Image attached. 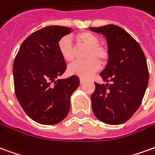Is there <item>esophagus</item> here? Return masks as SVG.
Listing matches in <instances>:
<instances>
[{
  "instance_id": "esophagus-1",
  "label": "esophagus",
  "mask_w": 155,
  "mask_h": 155,
  "mask_svg": "<svg viewBox=\"0 0 155 155\" xmlns=\"http://www.w3.org/2000/svg\"><path fill=\"white\" fill-rule=\"evenodd\" d=\"M80 82H81V84H82V83H84V79H83V78H80Z\"/></svg>"
}]
</instances>
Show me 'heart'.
<instances>
[{"label": "heart", "instance_id": "obj_1", "mask_svg": "<svg viewBox=\"0 0 155 155\" xmlns=\"http://www.w3.org/2000/svg\"><path fill=\"white\" fill-rule=\"evenodd\" d=\"M75 41L81 47L87 48L84 54L85 61L74 62L68 67V72L81 78H87L98 71L100 64H104L109 60V50L100 44V37L90 31H83L75 35ZM58 50L61 57L72 62L75 57V48L69 37L64 36L58 41Z\"/></svg>", "mask_w": 155, "mask_h": 155}]
</instances>
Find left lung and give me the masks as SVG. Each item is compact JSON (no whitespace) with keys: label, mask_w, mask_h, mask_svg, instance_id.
Returning a JSON list of instances; mask_svg holds the SVG:
<instances>
[{"label":"left lung","mask_w":155,"mask_h":155,"mask_svg":"<svg viewBox=\"0 0 155 155\" xmlns=\"http://www.w3.org/2000/svg\"><path fill=\"white\" fill-rule=\"evenodd\" d=\"M107 40L109 60L101 76L110 84L94 82L91 105L98 120L108 124H120L133 116L145 94L149 71L146 58L139 43L120 26L90 27Z\"/></svg>","instance_id":"1"}]
</instances>
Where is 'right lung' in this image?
Segmentation results:
<instances>
[{
  "mask_svg": "<svg viewBox=\"0 0 155 155\" xmlns=\"http://www.w3.org/2000/svg\"><path fill=\"white\" fill-rule=\"evenodd\" d=\"M73 30L49 25L32 33L22 43L13 64L15 93L31 119L54 124L67 116L71 96L80 84L76 75L55 79L66 70L58 41Z\"/></svg>",
  "mask_w": 155,
  "mask_h": 155,
  "instance_id": "add662e5",
  "label": "right lung"
}]
</instances>
